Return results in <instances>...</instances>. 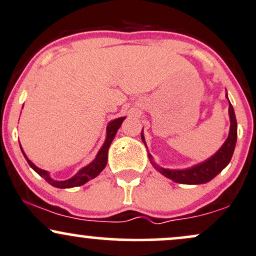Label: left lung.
<instances>
[{"label":"left lung","instance_id":"left-lung-1","mask_svg":"<svg viewBox=\"0 0 256 256\" xmlns=\"http://www.w3.org/2000/svg\"><path fill=\"white\" fill-rule=\"evenodd\" d=\"M226 98L228 94H226ZM228 116H230V131H228V136L226 138L224 144L220 146V149L216 154L208 158L207 160L202 161V162L194 165L189 168H182V170H173V168H164V167L158 166L152 156L148 152L149 160H150L152 167L156 171H158L166 178L171 179L176 183L180 184H204L207 182L212 180V179L218 176L222 170L230 162L232 155H234V146H236L237 140V122L236 116H234V107H232L230 101H228ZM143 143L146 144L144 136H143V130L140 132Z\"/></svg>","mask_w":256,"mask_h":256}]
</instances>
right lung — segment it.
<instances>
[{
    "label": "right lung",
    "instance_id": "right-lung-1",
    "mask_svg": "<svg viewBox=\"0 0 256 256\" xmlns=\"http://www.w3.org/2000/svg\"><path fill=\"white\" fill-rule=\"evenodd\" d=\"M124 120H125V116H122V118L114 119V120H112V122H108L107 134H106L104 143L102 144L101 149H100L98 155H96V158L91 161L89 165H86L85 167H83V168L79 170V171L76 173L73 177H71L70 179H66V180H55V179H52L48 171L40 170V167H37L36 165H34L31 160H28L24 150H22V154H24L26 161L28 162V165L31 166V168L34 170V171H36L38 174L40 176V177L46 179V180L48 182L50 185H52V186L60 188V189L80 186V185H83L86 183V182H89L90 179H94L95 177H98L100 173L104 171L106 165H107L108 149H110L112 140H114V137H116V131L119 130V128L122 126Z\"/></svg>",
    "mask_w": 256,
    "mask_h": 256
}]
</instances>
